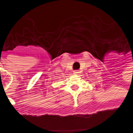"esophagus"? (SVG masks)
I'll list each match as a JSON object with an SVG mask.
<instances>
[{"label":"esophagus","instance_id":"esophagus-1","mask_svg":"<svg viewBox=\"0 0 133 133\" xmlns=\"http://www.w3.org/2000/svg\"><path fill=\"white\" fill-rule=\"evenodd\" d=\"M79 70H74L73 71V74H75V75H77V74H79Z\"/></svg>","mask_w":133,"mask_h":133}]
</instances>
